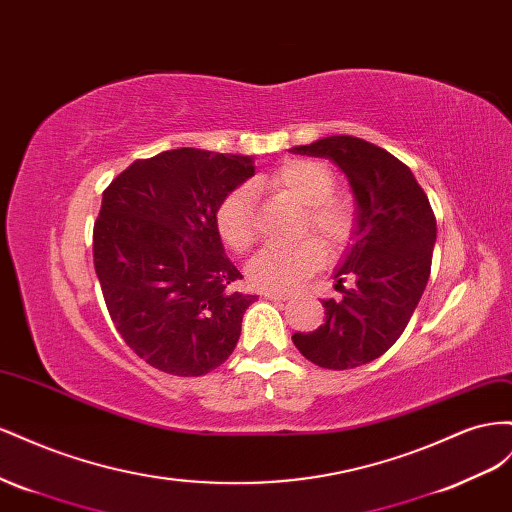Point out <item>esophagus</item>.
Segmentation results:
<instances>
[{
    "mask_svg": "<svg viewBox=\"0 0 512 512\" xmlns=\"http://www.w3.org/2000/svg\"><path fill=\"white\" fill-rule=\"evenodd\" d=\"M264 296L270 300H289L287 291H264Z\"/></svg>",
    "mask_w": 512,
    "mask_h": 512,
    "instance_id": "esophagus-1",
    "label": "esophagus"
}]
</instances>
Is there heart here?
<instances>
[{"mask_svg": "<svg viewBox=\"0 0 512 512\" xmlns=\"http://www.w3.org/2000/svg\"><path fill=\"white\" fill-rule=\"evenodd\" d=\"M253 186H261L274 195H285L304 206L300 218V236L291 246H266L251 259L246 272L259 289L287 291L324 266L326 253H343L354 244L360 227V212L354 199L337 195L334 173L319 160L287 158ZM214 227L231 251L246 253L257 240L255 201L248 186H236L218 201ZM318 240L315 241L314 238Z\"/></svg>", "mask_w": 512, "mask_h": 512, "instance_id": "1", "label": "heart"}]
</instances>
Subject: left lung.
I'll return each mask as SVG.
<instances>
[{"mask_svg":"<svg viewBox=\"0 0 512 512\" xmlns=\"http://www.w3.org/2000/svg\"><path fill=\"white\" fill-rule=\"evenodd\" d=\"M294 152L341 167L358 203L360 227L337 272L343 298L321 300L324 324L296 332L291 341L317 367L354 369L386 354L412 319L431 274L435 214L410 167L375 143L334 135Z\"/></svg>","mask_w":512,"mask_h":512,"instance_id":"left-lung-1","label":"left lung"}]
</instances>
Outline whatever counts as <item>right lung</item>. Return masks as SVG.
Returning <instances> with one entry per match:
<instances>
[{"label": "right lung", "instance_id": "right-lung-1", "mask_svg": "<svg viewBox=\"0 0 512 512\" xmlns=\"http://www.w3.org/2000/svg\"><path fill=\"white\" fill-rule=\"evenodd\" d=\"M255 173L248 156L180 148L139 158L102 193L94 268L111 321L150 367L199 377L231 356L257 296L225 255L214 210Z\"/></svg>", "mask_w": 512, "mask_h": 512}]
</instances>
